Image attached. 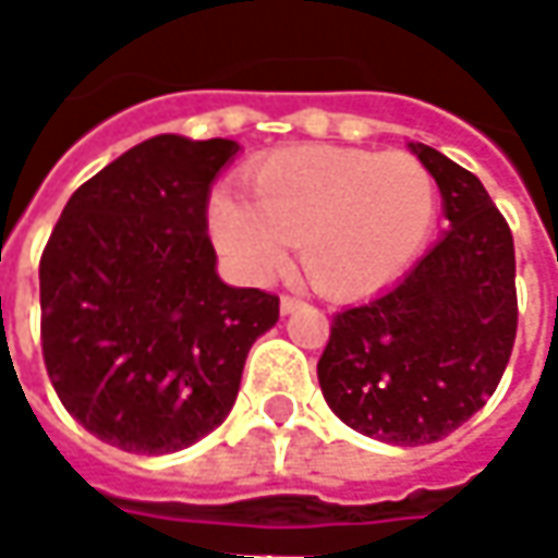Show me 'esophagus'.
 Instances as JSON below:
<instances>
[{"mask_svg":"<svg viewBox=\"0 0 558 558\" xmlns=\"http://www.w3.org/2000/svg\"><path fill=\"white\" fill-rule=\"evenodd\" d=\"M296 308H302V299L280 296V312H283V315H293Z\"/></svg>","mask_w":558,"mask_h":558,"instance_id":"34e87169","label":"esophagus"}]
</instances>
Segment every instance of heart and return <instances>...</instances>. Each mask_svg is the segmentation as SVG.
<instances>
[{"label":"heart","instance_id":"1","mask_svg":"<svg viewBox=\"0 0 558 558\" xmlns=\"http://www.w3.org/2000/svg\"><path fill=\"white\" fill-rule=\"evenodd\" d=\"M250 201L216 191L213 243L246 280H271L296 246L324 296L355 299L395 280L426 246L438 213L433 172L404 150L308 145L262 160Z\"/></svg>","mask_w":558,"mask_h":558}]
</instances>
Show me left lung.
<instances>
[{"label": "left lung", "instance_id": "8db88e82", "mask_svg": "<svg viewBox=\"0 0 558 558\" xmlns=\"http://www.w3.org/2000/svg\"><path fill=\"white\" fill-rule=\"evenodd\" d=\"M441 191L448 231L392 290L330 324L317 383L330 411L386 445H429L482 411L515 342V250L470 169L411 145Z\"/></svg>", "mask_w": 558, "mask_h": 558}]
</instances>
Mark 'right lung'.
<instances>
[{
  "mask_svg": "<svg viewBox=\"0 0 558 558\" xmlns=\"http://www.w3.org/2000/svg\"><path fill=\"white\" fill-rule=\"evenodd\" d=\"M231 138H147L73 191L39 262L43 357L76 423L129 453L213 433L280 299L228 287L206 234Z\"/></svg>",
  "mask_w": 558,
  "mask_h": 558,
  "instance_id": "obj_1",
  "label": "right lung"
}]
</instances>
